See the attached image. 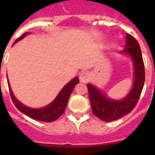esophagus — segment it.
I'll list each match as a JSON object with an SVG mask.
<instances>
[{"instance_id": "34e87169", "label": "esophagus", "mask_w": 155, "mask_h": 155, "mask_svg": "<svg viewBox=\"0 0 155 155\" xmlns=\"http://www.w3.org/2000/svg\"><path fill=\"white\" fill-rule=\"evenodd\" d=\"M90 75H91V74H89L88 72H85V71L81 72V74H80V76H79V78H80V81H81V82H83V83H86V82L89 81L90 78H91Z\"/></svg>"}]
</instances>
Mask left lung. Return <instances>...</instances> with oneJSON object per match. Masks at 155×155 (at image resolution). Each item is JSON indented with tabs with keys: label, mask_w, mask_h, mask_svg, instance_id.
Segmentation results:
<instances>
[{
	"label": "left lung",
	"mask_w": 155,
	"mask_h": 155,
	"mask_svg": "<svg viewBox=\"0 0 155 155\" xmlns=\"http://www.w3.org/2000/svg\"><path fill=\"white\" fill-rule=\"evenodd\" d=\"M121 52L131 56L134 68L133 88L126 97L122 101L110 100L104 96L94 85L87 84L93 114L103 121L110 122L119 120L130 113L138 103L143 90L145 80L144 64L140 46L136 39L130 34H127L125 48Z\"/></svg>",
	"instance_id": "8db88e82"
}]
</instances>
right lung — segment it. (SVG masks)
Masks as SVG:
<instances>
[{"label": "right lung", "instance_id": "1", "mask_svg": "<svg viewBox=\"0 0 155 155\" xmlns=\"http://www.w3.org/2000/svg\"><path fill=\"white\" fill-rule=\"evenodd\" d=\"M27 34L28 33L23 34L14 43L24 38ZM78 83H79V79L77 77L74 78L65 86H64V88L61 90V92L57 95V97L54 99V101L51 104L44 108H41V109H32V108H29L24 104H22L20 101L15 99L12 90H11L10 84H8V85L10 88V94H11L12 102L14 103L15 107L17 108L21 113L25 114V115H27L31 119H34V120H40V121H43V122H52V121L57 120L59 117L63 114L64 110L66 108V105H67L68 100L70 98L71 92Z\"/></svg>", "mask_w": 155, "mask_h": 155}]
</instances>
